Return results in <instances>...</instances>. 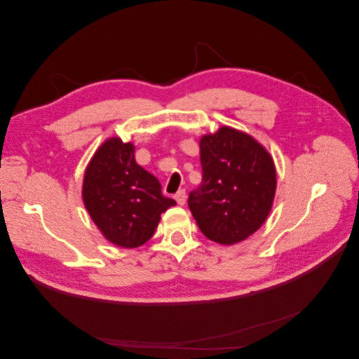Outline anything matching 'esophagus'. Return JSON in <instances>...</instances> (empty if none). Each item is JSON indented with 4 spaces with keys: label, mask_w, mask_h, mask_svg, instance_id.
Listing matches in <instances>:
<instances>
[{
    "label": "esophagus",
    "mask_w": 359,
    "mask_h": 359,
    "mask_svg": "<svg viewBox=\"0 0 359 359\" xmlns=\"http://www.w3.org/2000/svg\"><path fill=\"white\" fill-rule=\"evenodd\" d=\"M186 190H180L178 193H175V196H173V199H175L177 201V203L178 205H184V203H186Z\"/></svg>",
    "instance_id": "esophagus-1"
}]
</instances>
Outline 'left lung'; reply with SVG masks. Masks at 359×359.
Instances as JSON below:
<instances>
[{"instance_id": "obj_1", "label": "left lung", "mask_w": 359, "mask_h": 359, "mask_svg": "<svg viewBox=\"0 0 359 359\" xmlns=\"http://www.w3.org/2000/svg\"><path fill=\"white\" fill-rule=\"evenodd\" d=\"M202 184L189 194L201 232L223 245L244 241L266 220L277 175L274 160L250 135L222 127L201 137Z\"/></svg>"}]
</instances>
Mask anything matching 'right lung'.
Masks as SVG:
<instances>
[{
	"mask_svg": "<svg viewBox=\"0 0 359 359\" xmlns=\"http://www.w3.org/2000/svg\"><path fill=\"white\" fill-rule=\"evenodd\" d=\"M82 198L107 241L136 248L154 235L161 212L177 205L161 194L158 180L139 166L133 144L111 137L85 169Z\"/></svg>",
	"mask_w": 359,
	"mask_h": 359,
	"instance_id": "right-lung-1",
	"label": "right lung"
}]
</instances>
